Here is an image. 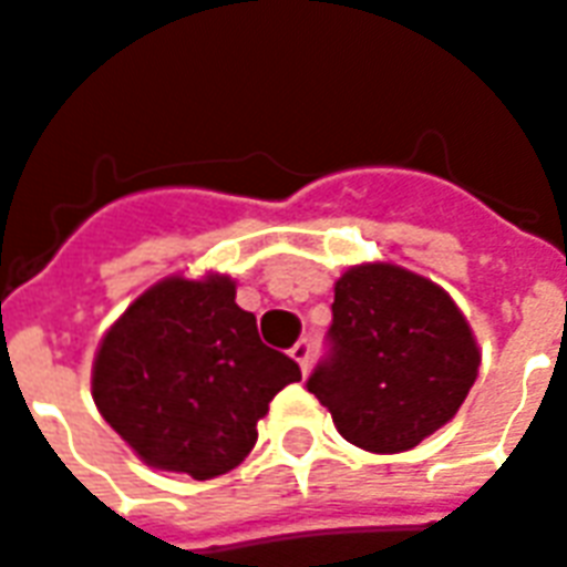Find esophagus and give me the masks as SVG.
I'll list each match as a JSON object with an SVG mask.
<instances>
[{"instance_id":"1","label":"esophagus","mask_w":567,"mask_h":567,"mask_svg":"<svg viewBox=\"0 0 567 567\" xmlns=\"http://www.w3.org/2000/svg\"><path fill=\"white\" fill-rule=\"evenodd\" d=\"M291 358L297 360V367L303 369V375H306V369H309V342H306V339H300V342L291 348Z\"/></svg>"}]
</instances>
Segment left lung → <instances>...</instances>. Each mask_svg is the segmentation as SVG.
<instances>
[{
	"label": "left lung",
	"instance_id": "1",
	"mask_svg": "<svg viewBox=\"0 0 567 567\" xmlns=\"http://www.w3.org/2000/svg\"><path fill=\"white\" fill-rule=\"evenodd\" d=\"M333 351L309 379L339 435L402 454L454 421L481 348L442 285L390 261L348 267L333 285Z\"/></svg>",
	"mask_w": 567,
	"mask_h": 567
}]
</instances>
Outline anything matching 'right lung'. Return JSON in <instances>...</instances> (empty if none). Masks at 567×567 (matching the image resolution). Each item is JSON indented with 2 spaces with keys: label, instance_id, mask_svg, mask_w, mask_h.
<instances>
[{
  "label": "right lung",
  "instance_id": "add662e5",
  "mask_svg": "<svg viewBox=\"0 0 567 567\" xmlns=\"http://www.w3.org/2000/svg\"><path fill=\"white\" fill-rule=\"evenodd\" d=\"M300 381L258 337L228 272L165 276L99 342L92 400L134 454L195 481L225 475L258 442L270 400Z\"/></svg>",
  "mask_w": 567,
  "mask_h": 567
}]
</instances>
